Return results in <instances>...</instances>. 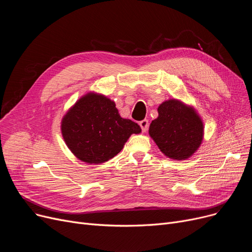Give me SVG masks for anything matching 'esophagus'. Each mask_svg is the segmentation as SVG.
Returning <instances> with one entry per match:
<instances>
[{
	"instance_id": "34e87169",
	"label": "esophagus",
	"mask_w": 252,
	"mask_h": 252,
	"mask_svg": "<svg viewBox=\"0 0 252 252\" xmlns=\"http://www.w3.org/2000/svg\"><path fill=\"white\" fill-rule=\"evenodd\" d=\"M139 125H140V126H141V128H142L143 133H145V131H147L148 126H149V123H148L147 119H144V121H141V122L139 123Z\"/></svg>"
}]
</instances>
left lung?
<instances>
[{"label": "left lung", "mask_w": 252, "mask_h": 252, "mask_svg": "<svg viewBox=\"0 0 252 252\" xmlns=\"http://www.w3.org/2000/svg\"><path fill=\"white\" fill-rule=\"evenodd\" d=\"M149 135L164 155L185 160L200 146L203 124L192 108L170 99L158 107V117L152 121Z\"/></svg>", "instance_id": "obj_1"}]
</instances>
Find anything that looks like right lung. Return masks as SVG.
Returning <instances> with one entry per match:
<instances>
[{
  "mask_svg": "<svg viewBox=\"0 0 252 252\" xmlns=\"http://www.w3.org/2000/svg\"><path fill=\"white\" fill-rule=\"evenodd\" d=\"M61 130L66 145L78 159L97 164L117 155L131 134L141 133V127L122 118L113 101L91 93L66 113Z\"/></svg>",
  "mask_w": 252,
  "mask_h": 252,
  "instance_id": "add662e5",
  "label": "right lung"
}]
</instances>
